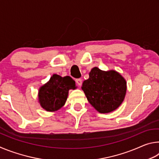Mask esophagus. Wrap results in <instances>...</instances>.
<instances>
[{"mask_svg":"<svg viewBox=\"0 0 159 159\" xmlns=\"http://www.w3.org/2000/svg\"><path fill=\"white\" fill-rule=\"evenodd\" d=\"M76 83H77V85H79V86H80V85H82V79H78L76 80Z\"/></svg>","mask_w":159,"mask_h":159,"instance_id":"esophagus-1","label":"esophagus"}]
</instances>
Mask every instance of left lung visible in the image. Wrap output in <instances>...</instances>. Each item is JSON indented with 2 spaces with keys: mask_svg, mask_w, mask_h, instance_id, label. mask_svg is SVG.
Listing matches in <instances>:
<instances>
[{
  "mask_svg": "<svg viewBox=\"0 0 159 159\" xmlns=\"http://www.w3.org/2000/svg\"><path fill=\"white\" fill-rule=\"evenodd\" d=\"M82 90L88 102L102 114L111 112L125 98L127 85L124 78L114 70L102 71L94 67L89 79L83 81Z\"/></svg>",
  "mask_w": 159,
  "mask_h": 159,
  "instance_id": "8db88e82",
  "label": "left lung"
}]
</instances>
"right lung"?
Wrapping results in <instances>:
<instances>
[{
	"label": "right lung",
	"mask_w": 159,
	"mask_h": 159,
	"mask_svg": "<svg viewBox=\"0 0 159 159\" xmlns=\"http://www.w3.org/2000/svg\"><path fill=\"white\" fill-rule=\"evenodd\" d=\"M76 88V83L70 76L53 74L49 81L40 88L39 102L47 111H56L64 105L69 90Z\"/></svg>",
	"instance_id": "1"
}]
</instances>
